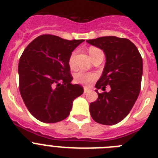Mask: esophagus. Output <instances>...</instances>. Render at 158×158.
Masks as SVG:
<instances>
[{"label":"esophagus","instance_id":"esophagus-1","mask_svg":"<svg viewBox=\"0 0 158 158\" xmlns=\"http://www.w3.org/2000/svg\"><path fill=\"white\" fill-rule=\"evenodd\" d=\"M89 88H87V87H84V93H88V92H89Z\"/></svg>","mask_w":158,"mask_h":158}]
</instances>
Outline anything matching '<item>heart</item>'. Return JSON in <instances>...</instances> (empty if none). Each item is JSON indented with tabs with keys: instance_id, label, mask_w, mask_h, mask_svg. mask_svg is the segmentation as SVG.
<instances>
[{
	"instance_id": "heart-1",
	"label": "heart",
	"mask_w": 158,
	"mask_h": 158,
	"mask_svg": "<svg viewBox=\"0 0 158 158\" xmlns=\"http://www.w3.org/2000/svg\"><path fill=\"white\" fill-rule=\"evenodd\" d=\"M89 51L91 58L93 55L97 54V53L103 52L101 50H100L99 48H96V47H90ZM76 54V51H73L72 54L69 56V64L70 66H73L74 65ZM96 78H97V74L95 73H86L84 72V71H78V72H77L74 74L75 81L77 82V83L82 84V85H89V84H91L93 81H94Z\"/></svg>"
}]
</instances>
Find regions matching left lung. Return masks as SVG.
<instances>
[{
    "instance_id": "8db88e82",
    "label": "left lung",
    "mask_w": 158,
    "mask_h": 158,
    "mask_svg": "<svg viewBox=\"0 0 158 158\" xmlns=\"http://www.w3.org/2000/svg\"><path fill=\"white\" fill-rule=\"evenodd\" d=\"M103 50L106 64L96 88L102 89L98 99L92 102L89 111L96 123L114 125L121 122L132 109L141 89L142 58L136 46L125 38L104 36L86 40ZM110 85L111 90L105 89Z\"/></svg>"
}]
</instances>
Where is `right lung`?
<instances>
[{"label":"right lung","mask_w":158,"mask_h":158,"mask_svg":"<svg viewBox=\"0 0 158 158\" xmlns=\"http://www.w3.org/2000/svg\"><path fill=\"white\" fill-rule=\"evenodd\" d=\"M84 40L42 35L29 43L19 61V89L25 105L38 120L60 122L69 116L73 101L83 93L73 85L69 58Z\"/></svg>","instance_id":"1"}]
</instances>
